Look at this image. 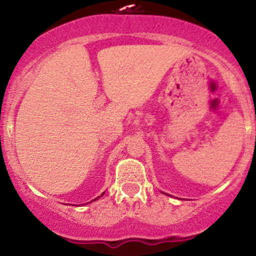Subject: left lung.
Listing matches in <instances>:
<instances>
[{"label": "left lung", "mask_w": 256, "mask_h": 256, "mask_svg": "<svg viewBox=\"0 0 256 256\" xmlns=\"http://www.w3.org/2000/svg\"><path fill=\"white\" fill-rule=\"evenodd\" d=\"M166 195H167V194H166Z\"/></svg>", "instance_id": "8db88e82"}]
</instances>
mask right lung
<instances>
[{
  "label": "right lung",
  "mask_w": 256,
  "mask_h": 256,
  "mask_svg": "<svg viewBox=\"0 0 256 256\" xmlns=\"http://www.w3.org/2000/svg\"><path fill=\"white\" fill-rule=\"evenodd\" d=\"M104 194H102V195H101V196H104ZM101 196H98V198H101ZM98 198H96L95 200H92V201H96V200H98Z\"/></svg>",
  "instance_id": "right-lung-1"
}]
</instances>
